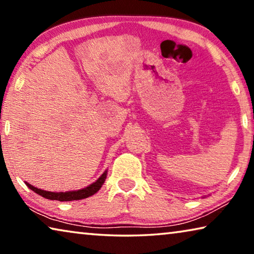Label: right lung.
I'll list each match as a JSON object with an SVG mask.
<instances>
[{
	"label": "right lung",
	"instance_id": "1",
	"mask_svg": "<svg viewBox=\"0 0 254 254\" xmlns=\"http://www.w3.org/2000/svg\"><path fill=\"white\" fill-rule=\"evenodd\" d=\"M106 174L107 171H105L100 178H98L95 183H93L92 185H89L88 187H86L84 189H79V190L76 191H66V192H53V191H46L42 190V189L33 187L32 185L27 184V186L33 190L34 192H37L38 195H40L42 197H45L47 199H51V200H59V201H69V200H79V199H84L87 198V197L92 196L100 190V188L102 187V185L104 184L105 178H106Z\"/></svg>",
	"mask_w": 254,
	"mask_h": 254
}]
</instances>
